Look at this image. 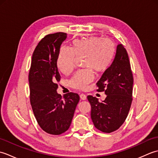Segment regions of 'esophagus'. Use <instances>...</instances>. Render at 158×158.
Returning a JSON list of instances; mask_svg holds the SVG:
<instances>
[{
  "instance_id": "34e87169",
  "label": "esophagus",
  "mask_w": 158,
  "mask_h": 158,
  "mask_svg": "<svg viewBox=\"0 0 158 158\" xmlns=\"http://www.w3.org/2000/svg\"><path fill=\"white\" fill-rule=\"evenodd\" d=\"M79 96H80V98L83 100H85L86 99V96L84 94H81Z\"/></svg>"
}]
</instances>
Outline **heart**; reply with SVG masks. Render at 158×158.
Here are the masks:
<instances>
[{
	"mask_svg": "<svg viewBox=\"0 0 158 158\" xmlns=\"http://www.w3.org/2000/svg\"><path fill=\"white\" fill-rule=\"evenodd\" d=\"M116 50V45L112 41L99 36L75 39L70 49H60L57 66L62 73L67 75L75 67V57L84 56L83 66L87 69L74 73L69 81L71 88L83 89L93 80L92 70L100 74L109 68L115 58Z\"/></svg>",
	"mask_w": 158,
	"mask_h": 158,
	"instance_id": "b5f03b06",
	"label": "heart"
}]
</instances>
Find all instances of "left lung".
<instances>
[{
	"mask_svg": "<svg viewBox=\"0 0 158 158\" xmlns=\"http://www.w3.org/2000/svg\"><path fill=\"white\" fill-rule=\"evenodd\" d=\"M133 81L128 54L123 45L119 44L111 65L96 83V91L105 92V100L99 102L96 97H87L91 105V118L97 129L110 133L125 122L132 101Z\"/></svg>",
	"mask_w": 158,
	"mask_h": 158,
	"instance_id": "obj_1",
	"label": "left lung"
}]
</instances>
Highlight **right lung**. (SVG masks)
Masks as SVG:
<instances>
[{
  "mask_svg": "<svg viewBox=\"0 0 158 158\" xmlns=\"http://www.w3.org/2000/svg\"><path fill=\"white\" fill-rule=\"evenodd\" d=\"M66 33L56 32L43 38L33 52L28 75L30 101L39 126L45 132L59 135L71 124L79 96L57 93L61 77L57 66L60 46Z\"/></svg>",
  "mask_w": 158,
  "mask_h": 158,
  "instance_id": "obj_1",
  "label": "right lung"
}]
</instances>
